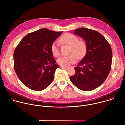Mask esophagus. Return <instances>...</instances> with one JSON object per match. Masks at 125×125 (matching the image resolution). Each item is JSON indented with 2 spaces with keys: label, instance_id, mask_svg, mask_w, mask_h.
<instances>
[{
  "label": "esophagus",
  "instance_id": "obj_1",
  "mask_svg": "<svg viewBox=\"0 0 125 125\" xmlns=\"http://www.w3.org/2000/svg\"><path fill=\"white\" fill-rule=\"evenodd\" d=\"M61 68L62 69H64L65 70H68L69 69V67H64V66H62L61 67Z\"/></svg>",
  "mask_w": 125,
  "mask_h": 125
}]
</instances>
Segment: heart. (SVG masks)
<instances>
[{
    "label": "heart",
    "mask_w": 125,
    "mask_h": 125,
    "mask_svg": "<svg viewBox=\"0 0 125 125\" xmlns=\"http://www.w3.org/2000/svg\"><path fill=\"white\" fill-rule=\"evenodd\" d=\"M60 40L61 42L71 46L70 54H72L68 56H62L58 59L57 62L61 66L68 67L76 62L77 57L81 59L84 56L86 51V45L83 41H78V38L76 35L66 33L62 35ZM51 51L52 54L55 57L59 56L60 51L56 42H55L52 44Z\"/></svg>",
    "instance_id": "heart-1"
}]
</instances>
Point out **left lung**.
Returning a JSON list of instances; mask_svg holds the SVG:
<instances>
[{
  "instance_id": "left-lung-1",
  "label": "left lung",
  "mask_w": 125,
  "mask_h": 125,
  "mask_svg": "<svg viewBox=\"0 0 125 125\" xmlns=\"http://www.w3.org/2000/svg\"><path fill=\"white\" fill-rule=\"evenodd\" d=\"M74 33L85 41L86 53L74 68L76 73L70 77V81L80 90L91 91L101 85L108 77L111 68L112 49L97 31L81 28Z\"/></svg>"
}]
</instances>
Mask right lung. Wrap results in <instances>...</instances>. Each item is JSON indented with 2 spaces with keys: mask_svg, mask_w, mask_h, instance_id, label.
I'll return each mask as SVG.
<instances>
[{
  "mask_svg": "<svg viewBox=\"0 0 125 125\" xmlns=\"http://www.w3.org/2000/svg\"><path fill=\"white\" fill-rule=\"evenodd\" d=\"M62 33L42 29L27 34L16 47L14 69L27 87L40 91L53 82L55 71L60 67L52 57L51 46Z\"/></svg>",
  "mask_w": 125,
  "mask_h": 125,
  "instance_id": "add662e5",
  "label": "right lung"
}]
</instances>
